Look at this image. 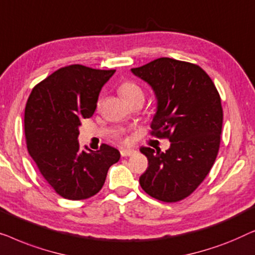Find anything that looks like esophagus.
<instances>
[{"label": "esophagus", "mask_w": 255, "mask_h": 255, "mask_svg": "<svg viewBox=\"0 0 255 255\" xmlns=\"http://www.w3.org/2000/svg\"><path fill=\"white\" fill-rule=\"evenodd\" d=\"M120 153H121V156H123V157H129V156L135 155L136 150H134V149H123L120 151Z\"/></svg>", "instance_id": "obj_1"}]
</instances>
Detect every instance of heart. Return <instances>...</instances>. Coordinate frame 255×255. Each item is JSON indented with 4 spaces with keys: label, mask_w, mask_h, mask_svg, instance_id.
<instances>
[{
    "label": "heart",
    "mask_w": 255,
    "mask_h": 255,
    "mask_svg": "<svg viewBox=\"0 0 255 255\" xmlns=\"http://www.w3.org/2000/svg\"><path fill=\"white\" fill-rule=\"evenodd\" d=\"M119 93L127 103L135 98H138V97L139 98H143V97H144L141 87H139L138 84H136L135 82L131 81L123 82L119 87Z\"/></svg>",
    "instance_id": "obj_1"
}]
</instances>
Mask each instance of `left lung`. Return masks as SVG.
I'll return each mask as SVG.
<instances>
[{"instance_id": "8db88e82", "label": "left lung", "mask_w": 255, "mask_h": 255, "mask_svg": "<svg viewBox=\"0 0 255 255\" xmlns=\"http://www.w3.org/2000/svg\"><path fill=\"white\" fill-rule=\"evenodd\" d=\"M131 73L152 88L157 111L151 135L170 148H141L148 168L139 177L146 194L163 202L191 195L213 167L221 143L223 110L214 82L196 64L160 57Z\"/></svg>"}]
</instances>
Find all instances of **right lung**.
<instances>
[{"mask_svg":"<svg viewBox=\"0 0 255 255\" xmlns=\"http://www.w3.org/2000/svg\"><path fill=\"white\" fill-rule=\"evenodd\" d=\"M116 70L82 66L60 68L35 85L25 106L24 129L30 156L57 194L91 198L102 189L111 165L120 159L113 146L81 150L82 120L92 117L99 92Z\"/></svg>","mask_w":255,"mask_h":255,"instance_id":"add662e5","label":"right lung"}]
</instances>
